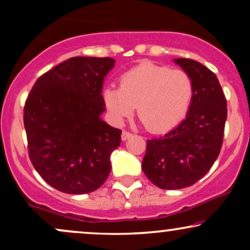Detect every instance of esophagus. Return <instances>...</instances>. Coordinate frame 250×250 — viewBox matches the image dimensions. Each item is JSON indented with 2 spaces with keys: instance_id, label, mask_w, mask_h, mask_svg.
<instances>
[{
  "instance_id": "obj_1",
  "label": "esophagus",
  "mask_w": 250,
  "mask_h": 250,
  "mask_svg": "<svg viewBox=\"0 0 250 250\" xmlns=\"http://www.w3.org/2000/svg\"><path fill=\"white\" fill-rule=\"evenodd\" d=\"M131 133H129V131H127V130H123L122 131V135H121V139H122V141H125V140H128L129 137H131Z\"/></svg>"
}]
</instances>
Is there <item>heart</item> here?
I'll list each match as a JSON object with an SVG mask.
<instances>
[{"instance_id":"1","label":"heart","mask_w":250,"mask_h":250,"mask_svg":"<svg viewBox=\"0 0 250 250\" xmlns=\"http://www.w3.org/2000/svg\"><path fill=\"white\" fill-rule=\"evenodd\" d=\"M193 99V83L185 71L143 62L107 87L103 102L116 122L137 113L150 133H167L182 122Z\"/></svg>"}]
</instances>
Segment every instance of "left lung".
<instances>
[{
  "instance_id": "8db88e82",
  "label": "left lung",
  "mask_w": 250,
  "mask_h": 250,
  "mask_svg": "<svg viewBox=\"0 0 250 250\" xmlns=\"http://www.w3.org/2000/svg\"><path fill=\"white\" fill-rule=\"evenodd\" d=\"M190 77L193 99L187 116L165 136L147 141L142 170L161 189L194 185L208 173L222 147L227 101L211 70L190 59H175Z\"/></svg>"
}]
</instances>
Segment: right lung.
I'll return each mask as SVG.
<instances>
[{
  "label": "right lung",
  "instance_id": "right-lung-1",
  "mask_svg": "<svg viewBox=\"0 0 250 250\" xmlns=\"http://www.w3.org/2000/svg\"><path fill=\"white\" fill-rule=\"evenodd\" d=\"M110 57H71L35 82L24 105L28 151L42 179L65 194L99 189L110 173L120 129L101 119Z\"/></svg>",
  "mask_w": 250,
  "mask_h": 250
}]
</instances>
